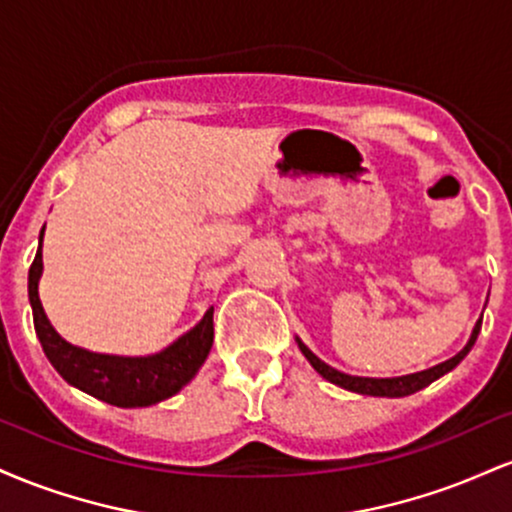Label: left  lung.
Listing matches in <instances>:
<instances>
[{
	"mask_svg": "<svg viewBox=\"0 0 512 512\" xmlns=\"http://www.w3.org/2000/svg\"><path fill=\"white\" fill-rule=\"evenodd\" d=\"M479 330H481V320L477 322V327H474L472 337H469V342L464 349L460 351L457 356L448 358V361L438 363V366L428 368V370H421V373H411V375H402V378H356V375H346V373H339V370H334L327 366V363H322L320 358H317L313 351L308 349V346L298 342V349L303 351V356L308 358L310 366H313L317 373L322 375V378H327L330 383L344 387V390H351V392H361V395H373V397H407V395H414V392L424 390L426 385H431L433 380H438L440 375H445L448 370H452L457 366V363L462 361L464 356L472 351L474 342H477L479 337Z\"/></svg>",
	"mask_w": 512,
	"mask_h": 512,
	"instance_id": "obj_1",
	"label": "left lung"
}]
</instances>
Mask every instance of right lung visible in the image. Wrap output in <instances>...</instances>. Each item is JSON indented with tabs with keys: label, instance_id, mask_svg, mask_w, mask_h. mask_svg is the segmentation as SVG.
<instances>
[{
	"label": "right lung",
	"instance_id": "add662e5",
	"mask_svg": "<svg viewBox=\"0 0 512 512\" xmlns=\"http://www.w3.org/2000/svg\"><path fill=\"white\" fill-rule=\"evenodd\" d=\"M43 231L35 260L28 269V298L33 308V325L45 356L69 385L115 407H149L182 390L209 356L214 342V308L207 310L199 325L182 334L175 344L154 356H108L93 354L64 342L50 325L38 298V279L43 274Z\"/></svg>",
	"mask_w": 512,
	"mask_h": 512
}]
</instances>
